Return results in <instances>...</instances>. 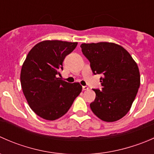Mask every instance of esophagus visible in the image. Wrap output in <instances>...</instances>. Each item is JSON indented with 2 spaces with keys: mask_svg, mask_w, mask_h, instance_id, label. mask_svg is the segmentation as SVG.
I'll return each mask as SVG.
<instances>
[{
  "mask_svg": "<svg viewBox=\"0 0 154 154\" xmlns=\"http://www.w3.org/2000/svg\"><path fill=\"white\" fill-rule=\"evenodd\" d=\"M88 89V86H83V91H86V90Z\"/></svg>",
  "mask_w": 154,
  "mask_h": 154,
  "instance_id": "34e87169",
  "label": "esophagus"
}]
</instances>
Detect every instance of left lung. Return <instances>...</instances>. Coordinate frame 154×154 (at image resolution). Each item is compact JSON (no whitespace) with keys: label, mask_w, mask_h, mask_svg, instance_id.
I'll use <instances>...</instances> for the list:
<instances>
[{"label":"left lung","mask_w":154,"mask_h":154,"mask_svg":"<svg viewBox=\"0 0 154 154\" xmlns=\"http://www.w3.org/2000/svg\"><path fill=\"white\" fill-rule=\"evenodd\" d=\"M83 55L89 60L94 74H102V90L96 94L90 108L102 121L119 120L131 108L140 86L137 64L128 51L112 42H98L80 45Z\"/></svg>","instance_id":"8db88e82"}]
</instances>
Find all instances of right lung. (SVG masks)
Masks as SVG:
<instances>
[{"label": "right lung", "mask_w": 154, "mask_h": 154, "mask_svg": "<svg viewBox=\"0 0 154 154\" xmlns=\"http://www.w3.org/2000/svg\"><path fill=\"white\" fill-rule=\"evenodd\" d=\"M77 42L45 40L29 51L22 65L21 85L29 107L39 117L54 121L64 116L82 91L79 83H69L61 76L66 56Z\"/></svg>", "instance_id": "add662e5"}]
</instances>
